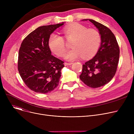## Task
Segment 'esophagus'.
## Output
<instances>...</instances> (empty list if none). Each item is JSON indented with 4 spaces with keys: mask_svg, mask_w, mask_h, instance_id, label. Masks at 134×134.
I'll return each instance as SVG.
<instances>
[{
    "mask_svg": "<svg viewBox=\"0 0 134 134\" xmlns=\"http://www.w3.org/2000/svg\"><path fill=\"white\" fill-rule=\"evenodd\" d=\"M73 64V63H67V62H65L64 63V65L65 66H69V65H72Z\"/></svg>",
    "mask_w": 134,
    "mask_h": 134,
    "instance_id": "esophagus-1",
    "label": "esophagus"
}]
</instances>
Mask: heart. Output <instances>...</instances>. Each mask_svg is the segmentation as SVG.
Returning <instances> with one entry per match:
<instances>
[{
  "instance_id": "1",
  "label": "heart",
  "mask_w": 134,
  "mask_h": 134,
  "mask_svg": "<svg viewBox=\"0 0 134 134\" xmlns=\"http://www.w3.org/2000/svg\"><path fill=\"white\" fill-rule=\"evenodd\" d=\"M67 40H72V48L65 55V58L73 61L80 58L92 57L99 48L101 36L97 30L87 28L80 24L74 23L63 30ZM49 46L51 50L59 56H63L66 51V45L63 38L56 33H53L49 38Z\"/></svg>"
}]
</instances>
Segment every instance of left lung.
<instances>
[{"mask_svg":"<svg viewBox=\"0 0 134 134\" xmlns=\"http://www.w3.org/2000/svg\"><path fill=\"white\" fill-rule=\"evenodd\" d=\"M82 20H89L97 28L101 36V43L96 55L82 65L80 79L90 87H99L109 82L115 75L119 48L115 36L108 27L93 19Z\"/></svg>","mask_w":134,"mask_h":134,"instance_id":"1","label":"left lung"}]
</instances>
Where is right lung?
Wrapping results in <instances>:
<instances>
[{"label": "right lung", "mask_w": 134, "mask_h": 134, "mask_svg": "<svg viewBox=\"0 0 134 134\" xmlns=\"http://www.w3.org/2000/svg\"><path fill=\"white\" fill-rule=\"evenodd\" d=\"M64 23L40 26L28 35L21 44L19 73L25 85L35 92H50L59 83L63 62L52 55L49 38Z\"/></svg>", "instance_id": "add662e5"}]
</instances>
